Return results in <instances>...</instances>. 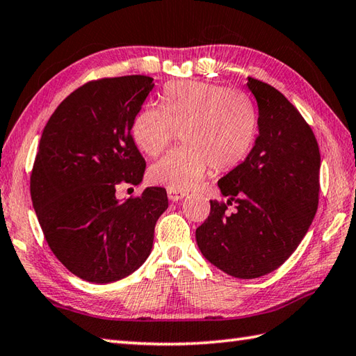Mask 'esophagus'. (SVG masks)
I'll return each mask as SVG.
<instances>
[{
	"instance_id": "34e87169",
	"label": "esophagus",
	"mask_w": 356,
	"mask_h": 356,
	"mask_svg": "<svg viewBox=\"0 0 356 356\" xmlns=\"http://www.w3.org/2000/svg\"><path fill=\"white\" fill-rule=\"evenodd\" d=\"M168 197L170 201L177 202L179 200H183L186 197V192H179V191H172V188H168Z\"/></svg>"
}]
</instances>
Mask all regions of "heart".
Segmentation results:
<instances>
[{"mask_svg": "<svg viewBox=\"0 0 356 356\" xmlns=\"http://www.w3.org/2000/svg\"><path fill=\"white\" fill-rule=\"evenodd\" d=\"M181 134L183 146L149 169V181L186 192L206 175L230 172L249 156L258 135V112L243 92L202 81L165 87L161 107H143L132 138L143 154L158 156Z\"/></svg>", "mask_w": 356, "mask_h": 356, "instance_id": "heart-1", "label": "heart"}]
</instances>
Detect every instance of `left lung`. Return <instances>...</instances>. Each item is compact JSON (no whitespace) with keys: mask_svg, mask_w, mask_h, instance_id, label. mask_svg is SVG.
Masks as SVG:
<instances>
[{"mask_svg":"<svg viewBox=\"0 0 356 356\" xmlns=\"http://www.w3.org/2000/svg\"><path fill=\"white\" fill-rule=\"evenodd\" d=\"M248 86L258 103L259 135L245 161L218 181L229 200H210L197 229L202 255L243 280L278 269L298 248L318 209L321 164L298 108L270 84L249 76Z\"/></svg>","mask_w":356,"mask_h":356,"instance_id":"left-lung-1","label":"left lung"}]
</instances>
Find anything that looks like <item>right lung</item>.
<instances>
[{
  "label": "right lung",
  "mask_w": 356,
  "mask_h": 356,
  "mask_svg": "<svg viewBox=\"0 0 356 356\" xmlns=\"http://www.w3.org/2000/svg\"><path fill=\"white\" fill-rule=\"evenodd\" d=\"M154 78L127 75L83 84L42 130L31 195L54 255L78 278L112 282L147 259L155 224L169 206L163 187L118 201L117 186L140 184L146 161L132 122Z\"/></svg>",
  "instance_id": "add662e5"
}]
</instances>
